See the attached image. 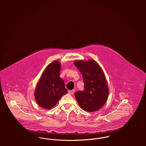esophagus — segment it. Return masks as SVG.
<instances>
[{
	"mask_svg": "<svg viewBox=\"0 0 146 146\" xmlns=\"http://www.w3.org/2000/svg\"><path fill=\"white\" fill-rule=\"evenodd\" d=\"M75 92V90H68V93L70 94H73Z\"/></svg>",
	"mask_w": 146,
	"mask_h": 146,
	"instance_id": "obj_1",
	"label": "esophagus"
}]
</instances>
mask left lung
<instances>
[{
    "label": "left lung",
    "mask_w": 146,
    "mask_h": 146,
    "mask_svg": "<svg viewBox=\"0 0 146 146\" xmlns=\"http://www.w3.org/2000/svg\"><path fill=\"white\" fill-rule=\"evenodd\" d=\"M74 64L83 78V90L75 93L79 106L88 112L100 109L106 103L108 95L107 83L102 68L92 60L86 62L76 61Z\"/></svg>",
    "instance_id": "obj_1"
}]
</instances>
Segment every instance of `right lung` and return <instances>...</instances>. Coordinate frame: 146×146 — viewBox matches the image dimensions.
<instances>
[{
    "instance_id": "add662e5",
    "label": "right lung",
    "mask_w": 146,
    "mask_h": 146,
    "mask_svg": "<svg viewBox=\"0 0 146 146\" xmlns=\"http://www.w3.org/2000/svg\"><path fill=\"white\" fill-rule=\"evenodd\" d=\"M60 68L61 64L58 61L50 63L38 83L35 97L38 104L43 108H53L67 93L64 81L60 77Z\"/></svg>"
}]
</instances>
